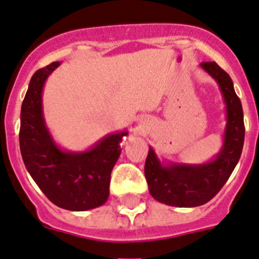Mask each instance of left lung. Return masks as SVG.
I'll return each instance as SVG.
<instances>
[{
  "instance_id": "left-lung-1",
  "label": "left lung",
  "mask_w": 259,
  "mask_h": 259,
  "mask_svg": "<svg viewBox=\"0 0 259 259\" xmlns=\"http://www.w3.org/2000/svg\"><path fill=\"white\" fill-rule=\"evenodd\" d=\"M215 80L226 104V126L220 152L201 164L161 161L150 147L144 165L148 190L158 202L193 208L210 201L234 171L244 146V113L231 77L215 62L200 64Z\"/></svg>"
}]
</instances>
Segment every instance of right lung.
<instances>
[{"label":"right lung","mask_w":259,"mask_h":259,"mask_svg":"<svg viewBox=\"0 0 259 259\" xmlns=\"http://www.w3.org/2000/svg\"><path fill=\"white\" fill-rule=\"evenodd\" d=\"M60 62L32 76L20 111L19 143L28 173L53 204L72 211L102 206L108 200L111 173L127 130L107 134L85 151L64 150L54 141L44 116L46 80Z\"/></svg>","instance_id":"1"}]
</instances>
